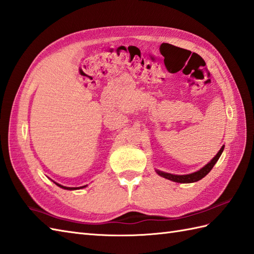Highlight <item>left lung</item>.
Masks as SVG:
<instances>
[{
  "instance_id": "8db88e82",
  "label": "left lung",
  "mask_w": 254,
  "mask_h": 254,
  "mask_svg": "<svg viewBox=\"0 0 254 254\" xmlns=\"http://www.w3.org/2000/svg\"><path fill=\"white\" fill-rule=\"evenodd\" d=\"M225 145H223L222 148L219 149V152L216 154V156L209 161L208 164L205 165L203 168H201L199 170L195 171V172H192V174H189V175H174V174H168V172H165V171H160L156 169V172H157V175H159L160 177L165 178V179H168L170 181H174V182H178V183H192V182H196L198 180L203 179V178L206 176L208 172L212 170L213 167L215 166V164L217 163V160L219 159L220 155H222L223 150H224Z\"/></svg>"
}]
</instances>
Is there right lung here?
<instances>
[{"label":"right lung","mask_w":254,"mask_h":254,"mask_svg":"<svg viewBox=\"0 0 254 254\" xmlns=\"http://www.w3.org/2000/svg\"><path fill=\"white\" fill-rule=\"evenodd\" d=\"M55 182V181H53ZM56 185L58 186V187H60V188H62V189H64V190H78V189H83V188H86L87 186H83V187H79V188H69V187H64V186H61V185H59V183H57V182H55Z\"/></svg>","instance_id":"1"}]
</instances>
